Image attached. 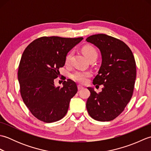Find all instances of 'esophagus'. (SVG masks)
Returning <instances> with one entry per match:
<instances>
[{
	"mask_svg": "<svg viewBox=\"0 0 151 151\" xmlns=\"http://www.w3.org/2000/svg\"><path fill=\"white\" fill-rule=\"evenodd\" d=\"M84 88V87H83L82 86H81V85H78V90H80V89H83Z\"/></svg>",
	"mask_w": 151,
	"mask_h": 151,
	"instance_id": "obj_1",
	"label": "esophagus"
}]
</instances>
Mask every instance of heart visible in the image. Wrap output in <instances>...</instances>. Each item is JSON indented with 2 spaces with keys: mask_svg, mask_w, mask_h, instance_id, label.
Returning a JSON list of instances; mask_svg holds the SVG:
<instances>
[{
  "mask_svg": "<svg viewBox=\"0 0 151 151\" xmlns=\"http://www.w3.org/2000/svg\"><path fill=\"white\" fill-rule=\"evenodd\" d=\"M82 52L86 58L89 60L96 59L97 58L98 53L95 48L91 45H85L82 48ZM72 56V52H69L65 57V64L68 65L70 63V58ZM91 76V73L89 71H82V70H76L71 74L70 77L76 82L81 84H86L88 81V78Z\"/></svg>",
  "mask_w": 151,
  "mask_h": 151,
  "instance_id": "heart-1",
  "label": "heart"
}]
</instances>
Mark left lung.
<instances>
[{
  "instance_id": "8db88e82",
  "label": "left lung",
  "mask_w": 151,
  "mask_h": 151,
  "mask_svg": "<svg viewBox=\"0 0 151 151\" xmlns=\"http://www.w3.org/2000/svg\"><path fill=\"white\" fill-rule=\"evenodd\" d=\"M86 40L101 50L102 64L93 84L104 86L99 93L88 88L90 95L86 108L95 120L112 121L124 111L132 97L136 77L135 59L127 45L115 37L99 34Z\"/></svg>"
}]
</instances>
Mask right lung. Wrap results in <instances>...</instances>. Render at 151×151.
<instances>
[{
  "mask_svg": "<svg viewBox=\"0 0 151 151\" xmlns=\"http://www.w3.org/2000/svg\"><path fill=\"white\" fill-rule=\"evenodd\" d=\"M83 40L43 36L30 43L19 63L20 93L31 114L45 123H53L66 115L70 99L77 93L76 84L68 79L56 87L54 80L65 63L67 52Z\"/></svg>",
  "mask_w": 151,
  "mask_h": 151,
  "instance_id": "obj_1",
  "label": "right lung"
}]
</instances>
